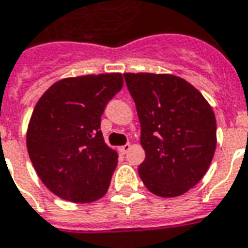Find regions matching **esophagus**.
I'll use <instances>...</instances> for the list:
<instances>
[{"label":"esophagus","instance_id":"obj_1","mask_svg":"<svg viewBox=\"0 0 248 248\" xmlns=\"http://www.w3.org/2000/svg\"><path fill=\"white\" fill-rule=\"evenodd\" d=\"M130 148H131V145H130V143H126V145H124V146H119L118 150L122 154H126L130 150Z\"/></svg>","mask_w":248,"mask_h":248}]
</instances>
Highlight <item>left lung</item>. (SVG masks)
Masks as SVG:
<instances>
[{
    "label": "left lung",
    "instance_id": "1",
    "mask_svg": "<svg viewBox=\"0 0 248 248\" xmlns=\"http://www.w3.org/2000/svg\"><path fill=\"white\" fill-rule=\"evenodd\" d=\"M141 124L140 177L152 193L176 197L207 173L216 149L212 107L190 83L165 74H124Z\"/></svg>",
    "mask_w": 248,
    "mask_h": 248
}]
</instances>
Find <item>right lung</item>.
Returning a JSON list of instances; mask_svg holds the SVG:
<instances>
[{
    "label": "right lung",
    "mask_w": 248,
    "mask_h": 248,
    "mask_svg": "<svg viewBox=\"0 0 248 248\" xmlns=\"http://www.w3.org/2000/svg\"><path fill=\"white\" fill-rule=\"evenodd\" d=\"M122 86V74L67 78L37 102L28 126V154L56 196L91 202L108 189L118 154L105 143L100 117Z\"/></svg>",
    "instance_id": "obj_1"
}]
</instances>
